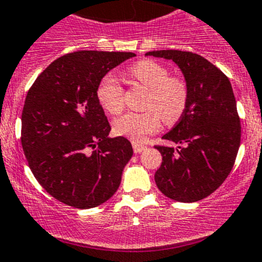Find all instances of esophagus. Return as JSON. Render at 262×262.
I'll list each match as a JSON object with an SVG mask.
<instances>
[{
  "label": "esophagus",
  "mask_w": 262,
  "mask_h": 262,
  "mask_svg": "<svg viewBox=\"0 0 262 262\" xmlns=\"http://www.w3.org/2000/svg\"><path fill=\"white\" fill-rule=\"evenodd\" d=\"M145 145L144 144H140V143H137V142H133V150L134 153H140L143 152V150L145 149Z\"/></svg>",
  "instance_id": "obj_1"
}]
</instances>
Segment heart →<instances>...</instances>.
<instances>
[{"instance_id":"b5f03b06","label":"heart","mask_w":262,"mask_h":262,"mask_svg":"<svg viewBox=\"0 0 262 262\" xmlns=\"http://www.w3.org/2000/svg\"><path fill=\"white\" fill-rule=\"evenodd\" d=\"M128 75L137 84L147 89L143 108L144 112H130L113 123L118 136L142 142L147 136L166 124L177 122L183 114L188 98V89L182 79L169 76L167 68L153 60H142L130 66ZM96 99L105 112L117 115L124 108V89L112 74L104 76L96 88Z\"/></svg>"}]
</instances>
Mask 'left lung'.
Segmentation results:
<instances>
[{"mask_svg":"<svg viewBox=\"0 0 262 262\" xmlns=\"http://www.w3.org/2000/svg\"><path fill=\"white\" fill-rule=\"evenodd\" d=\"M145 55L173 60L188 89L181 119L163 136L180 147L156 145L162 154L154 174L157 187L178 202L203 200L230 174L240 147L241 124L231 82L219 68L193 52L158 50Z\"/></svg>","mask_w":262,"mask_h":262,"instance_id":"obj_1","label":"left lung"}]
</instances>
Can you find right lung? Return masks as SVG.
<instances>
[{
  "label": "right lung",
  "mask_w": 262,
  "mask_h": 262,
  "mask_svg": "<svg viewBox=\"0 0 262 262\" xmlns=\"http://www.w3.org/2000/svg\"><path fill=\"white\" fill-rule=\"evenodd\" d=\"M133 52L76 51L51 62L27 92L21 144L42 188L60 202L93 208L117 192L133 156L124 137L109 138L110 124L96 99L99 81Z\"/></svg>",
  "instance_id": "add662e5"
}]
</instances>
